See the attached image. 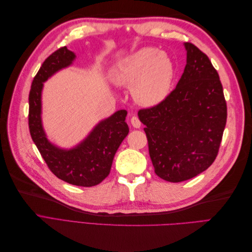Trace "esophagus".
Wrapping results in <instances>:
<instances>
[{"label":"esophagus","instance_id":"34e87169","mask_svg":"<svg viewBox=\"0 0 252 252\" xmlns=\"http://www.w3.org/2000/svg\"><path fill=\"white\" fill-rule=\"evenodd\" d=\"M130 122H131V125H132L134 128H140V127H141V121L139 120L138 117L133 116V117L130 119Z\"/></svg>","mask_w":252,"mask_h":252}]
</instances>
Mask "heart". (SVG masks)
<instances>
[{
    "label": "heart",
    "instance_id": "obj_1",
    "mask_svg": "<svg viewBox=\"0 0 252 252\" xmlns=\"http://www.w3.org/2000/svg\"><path fill=\"white\" fill-rule=\"evenodd\" d=\"M174 78V65L168 55L156 48H142L124 59L112 72L119 85L132 86L134 100L145 106L162 102Z\"/></svg>",
    "mask_w": 252,
    "mask_h": 252
}]
</instances>
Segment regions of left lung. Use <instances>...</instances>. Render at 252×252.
Segmentation results:
<instances>
[{
	"mask_svg": "<svg viewBox=\"0 0 252 252\" xmlns=\"http://www.w3.org/2000/svg\"><path fill=\"white\" fill-rule=\"evenodd\" d=\"M184 45L187 64L177 87L138 112L155 172L172 183L192 179L215 162L227 120L218 71L203 51Z\"/></svg>",
	"mask_w": 252,
	"mask_h": 252,
	"instance_id": "8db88e82",
	"label": "left lung"
}]
</instances>
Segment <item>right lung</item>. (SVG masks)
<instances>
[{"label":"right lung","instance_id":"add662e5","mask_svg":"<svg viewBox=\"0 0 252 252\" xmlns=\"http://www.w3.org/2000/svg\"><path fill=\"white\" fill-rule=\"evenodd\" d=\"M75 55L66 46L59 48L44 61L35 74L29 93V131L50 171L71 185L95 186L108 177L114 155L126 138L129 128L127 111L119 110L101 121L87 138L71 149H61L51 144L42 125L43 83L52 74L72 64Z\"/></svg>","mask_w":252,"mask_h":252}]
</instances>
